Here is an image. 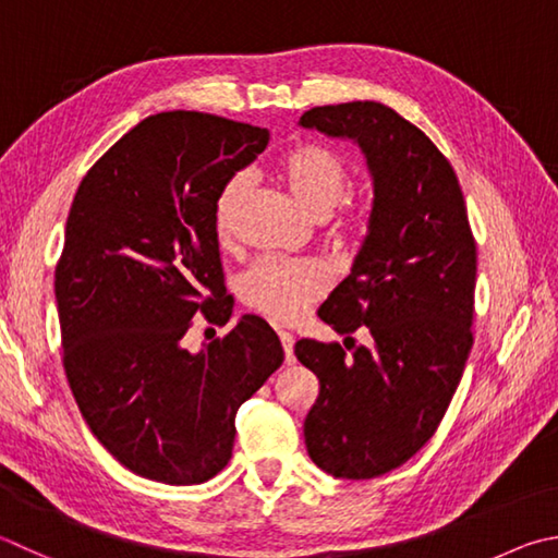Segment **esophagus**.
<instances>
[{
    "mask_svg": "<svg viewBox=\"0 0 558 558\" xmlns=\"http://www.w3.org/2000/svg\"><path fill=\"white\" fill-rule=\"evenodd\" d=\"M280 343H282V351H286V361L288 363L295 361V353H292V349H295V337L288 331H280Z\"/></svg>",
    "mask_w": 558,
    "mask_h": 558,
    "instance_id": "obj_1",
    "label": "esophagus"
}]
</instances>
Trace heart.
<instances>
[{"label":"heart","instance_id":"b5f03b06","mask_svg":"<svg viewBox=\"0 0 558 558\" xmlns=\"http://www.w3.org/2000/svg\"><path fill=\"white\" fill-rule=\"evenodd\" d=\"M280 175L292 195L314 217H327L339 205L349 187V168L337 150L319 144H302L280 160ZM251 178L234 173L219 187L215 197V231L219 239L231 236L236 217L248 195ZM368 207L351 211L349 229L363 234L368 225ZM329 288V272L317 260L260 258L239 278L241 300L276 322H295L314 300Z\"/></svg>","mask_w":558,"mask_h":558}]
</instances>
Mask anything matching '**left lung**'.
<instances>
[{"label":"left lung","instance_id":"left-lung-1","mask_svg":"<svg viewBox=\"0 0 558 558\" xmlns=\"http://www.w3.org/2000/svg\"><path fill=\"white\" fill-rule=\"evenodd\" d=\"M300 126L351 138L373 178L368 234L319 307L341 343L300 339L319 378L305 417L310 459L366 481L412 459L437 432L473 347L475 241L453 168L429 136L380 102L314 107ZM366 326L374 343L350 333Z\"/></svg>","mask_w":558,"mask_h":558}]
</instances>
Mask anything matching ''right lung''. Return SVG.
I'll use <instances>...</instances> for the list:
<instances>
[{
	"label": "right lung",
	"mask_w": 558,
	"mask_h": 558,
	"mask_svg": "<svg viewBox=\"0 0 558 558\" xmlns=\"http://www.w3.org/2000/svg\"><path fill=\"white\" fill-rule=\"evenodd\" d=\"M268 129L160 111L87 170L56 266L63 366L99 444L141 478L192 485L231 459L236 412L280 368L278 333L244 314L199 353L192 317L225 327L215 197Z\"/></svg>",
	"instance_id": "right-lung-1"
}]
</instances>
